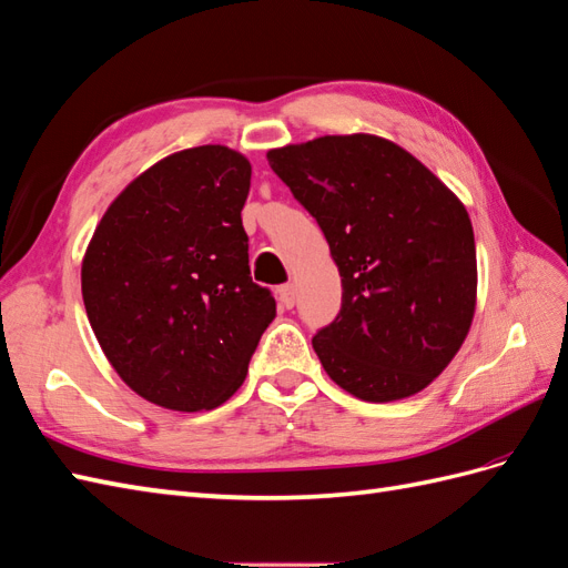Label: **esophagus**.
Segmentation results:
<instances>
[{
    "instance_id": "obj_1",
    "label": "esophagus",
    "mask_w": 568,
    "mask_h": 568,
    "mask_svg": "<svg viewBox=\"0 0 568 568\" xmlns=\"http://www.w3.org/2000/svg\"><path fill=\"white\" fill-rule=\"evenodd\" d=\"M280 301L284 308H294L296 306V286L294 284L280 286Z\"/></svg>"
}]
</instances>
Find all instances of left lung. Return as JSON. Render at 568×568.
Returning <instances> with one entry per match:
<instances>
[{
	"label": "left lung",
	"mask_w": 568,
	"mask_h": 568,
	"mask_svg": "<svg viewBox=\"0 0 568 568\" xmlns=\"http://www.w3.org/2000/svg\"><path fill=\"white\" fill-rule=\"evenodd\" d=\"M267 161L323 229L342 276V308L313 337L327 376L366 403L424 390L475 315V233L460 200L373 134L272 149Z\"/></svg>",
	"instance_id": "obj_1"
}]
</instances>
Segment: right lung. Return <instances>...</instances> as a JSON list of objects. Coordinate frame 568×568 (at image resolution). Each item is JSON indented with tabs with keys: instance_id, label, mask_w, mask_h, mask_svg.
I'll return each mask as SVG.
<instances>
[{
	"instance_id": "obj_1",
	"label": "right lung",
	"mask_w": 568,
	"mask_h": 568,
	"mask_svg": "<svg viewBox=\"0 0 568 568\" xmlns=\"http://www.w3.org/2000/svg\"><path fill=\"white\" fill-rule=\"evenodd\" d=\"M251 163L178 151L108 206L81 265L89 323L118 376L165 409H212L241 388L276 313L251 280L241 210Z\"/></svg>"
}]
</instances>
